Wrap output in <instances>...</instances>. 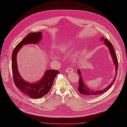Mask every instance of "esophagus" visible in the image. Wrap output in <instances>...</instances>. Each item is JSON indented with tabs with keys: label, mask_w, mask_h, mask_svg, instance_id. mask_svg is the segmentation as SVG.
<instances>
[{
	"label": "esophagus",
	"mask_w": 127,
	"mask_h": 127,
	"mask_svg": "<svg viewBox=\"0 0 127 127\" xmlns=\"http://www.w3.org/2000/svg\"><path fill=\"white\" fill-rule=\"evenodd\" d=\"M73 71V69L72 68H67L66 70V72L67 73H70V72H72Z\"/></svg>",
	"instance_id": "obj_1"
}]
</instances>
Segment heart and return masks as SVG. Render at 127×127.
Returning <instances> with one entry per match:
<instances>
[{
	"label": "heart",
	"instance_id": "1",
	"mask_svg": "<svg viewBox=\"0 0 127 127\" xmlns=\"http://www.w3.org/2000/svg\"><path fill=\"white\" fill-rule=\"evenodd\" d=\"M71 46V44L69 42L64 43V44H62L61 46L59 47V51L62 53H66L67 51H68ZM52 59H55V57L54 56H52Z\"/></svg>",
	"mask_w": 127,
	"mask_h": 127
}]
</instances>
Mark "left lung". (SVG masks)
<instances>
[{
	"instance_id": "obj_1",
	"label": "left lung",
	"mask_w": 127,
	"mask_h": 127,
	"mask_svg": "<svg viewBox=\"0 0 127 127\" xmlns=\"http://www.w3.org/2000/svg\"><path fill=\"white\" fill-rule=\"evenodd\" d=\"M101 40L102 41H103L104 44L106 45V46L108 47L109 49V51L110 52V54H111V57L113 60V64L116 67V75L113 78V80L112 81V82L110 83V84L107 86V87L104 88V89H102L101 90H92L90 88H88L83 81V79L82 77V76L81 75V71L80 69H78L77 70V73L80 76V79H79V84H78V92H80L81 95H83L86 97H95L96 95H101L102 93H104L106 92L107 90H108L110 88L112 87V85L114 83V81L116 80V76L117 75V70H118V60H117V58L116 56V55L115 53V51H114V50L113 49V47L112 46L111 42L109 41L107 39H104V37H102L101 38Z\"/></svg>"
}]
</instances>
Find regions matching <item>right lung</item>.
<instances>
[{
  "label": "right lung",
  "mask_w": 127,
  "mask_h": 127,
  "mask_svg": "<svg viewBox=\"0 0 127 127\" xmlns=\"http://www.w3.org/2000/svg\"><path fill=\"white\" fill-rule=\"evenodd\" d=\"M41 39V32L30 33L19 43L12 54V72L15 85L24 94L35 99L41 98L50 91L55 78L59 72L55 70H46L43 77L37 82L34 83L27 82L24 80L19 72L16 56L18 52L24 45L37 44Z\"/></svg>",
  "instance_id": "add662e5"
}]
</instances>
